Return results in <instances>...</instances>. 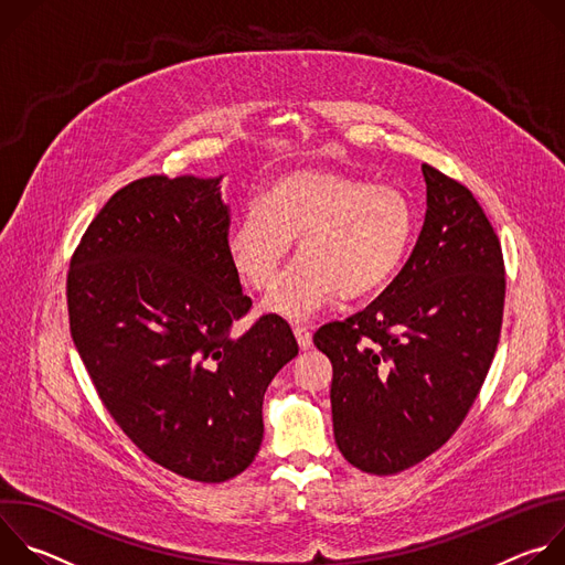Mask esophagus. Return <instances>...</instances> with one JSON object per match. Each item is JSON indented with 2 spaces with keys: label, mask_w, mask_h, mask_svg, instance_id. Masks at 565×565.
Segmentation results:
<instances>
[{
  "label": "esophagus",
  "mask_w": 565,
  "mask_h": 565,
  "mask_svg": "<svg viewBox=\"0 0 565 565\" xmlns=\"http://www.w3.org/2000/svg\"><path fill=\"white\" fill-rule=\"evenodd\" d=\"M292 333H295V338H297V344H299V349L301 351H308L310 347H312V335H310V331L306 329V327H295L292 329Z\"/></svg>",
  "instance_id": "obj_1"
}]
</instances>
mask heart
Returning a JSON list of instances; mask_svg holds the SVG:
<instances>
[{
	"mask_svg": "<svg viewBox=\"0 0 565 565\" xmlns=\"http://www.w3.org/2000/svg\"><path fill=\"white\" fill-rule=\"evenodd\" d=\"M416 232L409 196L391 183L306 168L281 174L238 216L227 236L236 273L250 288L270 290L299 238V264L266 308L306 319L338 295L360 299L380 290L405 262Z\"/></svg>",
	"mask_w": 565,
	"mask_h": 565,
	"instance_id": "heart-1",
	"label": "heart"
}]
</instances>
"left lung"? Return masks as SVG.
<instances>
[{"mask_svg":"<svg viewBox=\"0 0 565 565\" xmlns=\"http://www.w3.org/2000/svg\"><path fill=\"white\" fill-rule=\"evenodd\" d=\"M423 174L427 214L405 268L364 310L312 335L333 364L335 443L377 476L456 434L503 327L505 264L490 218L462 183L427 163Z\"/></svg>","mask_w":565,"mask_h":565,"instance_id":"left-lung-1","label":"left lung"}]
</instances>
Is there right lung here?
Instances as JSON below:
<instances>
[{"label": "right lung", "mask_w": 565, "mask_h": 565, "mask_svg": "<svg viewBox=\"0 0 565 565\" xmlns=\"http://www.w3.org/2000/svg\"><path fill=\"white\" fill-rule=\"evenodd\" d=\"M221 179L118 190L71 257L68 327L105 409L153 462L199 482L244 471L264 393L299 347L279 315L232 335L253 299L227 250Z\"/></svg>", "instance_id": "add662e5"}]
</instances>
